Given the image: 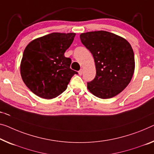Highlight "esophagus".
<instances>
[{"label":"esophagus","mask_w":154,"mask_h":154,"mask_svg":"<svg viewBox=\"0 0 154 154\" xmlns=\"http://www.w3.org/2000/svg\"><path fill=\"white\" fill-rule=\"evenodd\" d=\"M82 73H83V69H80L79 71V75H82Z\"/></svg>","instance_id":"obj_1"}]
</instances>
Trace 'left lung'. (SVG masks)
I'll list each match as a JSON object with an SVG mask.
<instances>
[{
  "mask_svg": "<svg viewBox=\"0 0 154 154\" xmlns=\"http://www.w3.org/2000/svg\"><path fill=\"white\" fill-rule=\"evenodd\" d=\"M82 43L93 55L96 74L87 82V88L98 98L107 99L118 95L133 76L134 54L123 38L106 31L87 32L80 36Z\"/></svg>",
  "mask_w": 154,
  "mask_h": 154,
  "instance_id": "1",
  "label": "left lung"
}]
</instances>
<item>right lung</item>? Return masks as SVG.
Returning a JSON list of instances; mask_svg holds the SVG:
<instances>
[{
	"label": "right lung",
	"mask_w": 154,
	"mask_h": 154,
	"mask_svg": "<svg viewBox=\"0 0 154 154\" xmlns=\"http://www.w3.org/2000/svg\"><path fill=\"white\" fill-rule=\"evenodd\" d=\"M75 34L51 33L32 41L26 47L20 64L23 82L34 94L51 99L67 89L78 72L70 68L72 60L64 54Z\"/></svg>",
	"instance_id": "add662e5"
}]
</instances>
